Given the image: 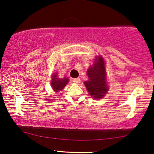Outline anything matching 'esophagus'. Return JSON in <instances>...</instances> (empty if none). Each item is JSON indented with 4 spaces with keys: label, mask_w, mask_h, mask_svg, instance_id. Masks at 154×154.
<instances>
[{
    "label": "esophagus",
    "mask_w": 154,
    "mask_h": 154,
    "mask_svg": "<svg viewBox=\"0 0 154 154\" xmlns=\"http://www.w3.org/2000/svg\"><path fill=\"white\" fill-rule=\"evenodd\" d=\"M72 82L75 83V84H79L80 82H81V79H80V78H75V79H74L72 80Z\"/></svg>",
    "instance_id": "obj_1"
}]
</instances>
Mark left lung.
<instances>
[{
  "instance_id": "left-lung-1",
  "label": "left lung",
  "mask_w": 154,
  "mask_h": 154,
  "mask_svg": "<svg viewBox=\"0 0 154 154\" xmlns=\"http://www.w3.org/2000/svg\"><path fill=\"white\" fill-rule=\"evenodd\" d=\"M88 80L84 84L89 94L94 99H101L109 90L107 85V74L103 58L101 55L95 58L94 64L87 70Z\"/></svg>"
}]
</instances>
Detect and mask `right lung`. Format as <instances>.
<instances>
[{
	"label": "right lung",
	"instance_id": "add662e5",
	"mask_svg": "<svg viewBox=\"0 0 154 154\" xmlns=\"http://www.w3.org/2000/svg\"><path fill=\"white\" fill-rule=\"evenodd\" d=\"M68 81H69V79H68V77H64L62 79L58 78L57 74L55 72L52 75V79H51V85L53 90L55 92H58L60 90H62L64 89V88L69 82Z\"/></svg>",
	"mask_w": 154,
	"mask_h": 154
}]
</instances>
